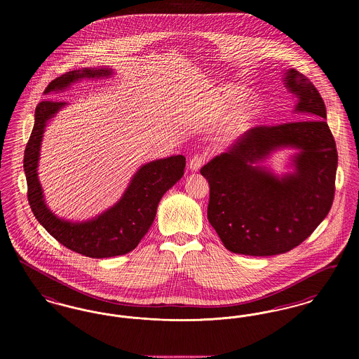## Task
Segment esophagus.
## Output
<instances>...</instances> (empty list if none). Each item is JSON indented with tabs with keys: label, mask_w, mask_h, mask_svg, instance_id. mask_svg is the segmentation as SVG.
Returning <instances> with one entry per match:
<instances>
[{
	"label": "esophagus",
	"mask_w": 359,
	"mask_h": 359,
	"mask_svg": "<svg viewBox=\"0 0 359 359\" xmlns=\"http://www.w3.org/2000/svg\"><path fill=\"white\" fill-rule=\"evenodd\" d=\"M203 157L202 156H195L189 160V164H188V168L191 172H196L201 170V167L203 165Z\"/></svg>",
	"instance_id": "esophagus-1"
}]
</instances>
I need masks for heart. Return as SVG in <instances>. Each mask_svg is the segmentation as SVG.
I'll list each match as a JSON object with an SVG mask.
<instances>
[{
	"label": "heart",
	"instance_id": "b5f03b06",
	"mask_svg": "<svg viewBox=\"0 0 359 359\" xmlns=\"http://www.w3.org/2000/svg\"><path fill=\"white\" fill-rule=\"evenodd\" d=\"M245 97L246 91L239 86L207 87L203 93L188 103L186 116L194 122H211L221 117L229 107L242 101ZM259 110L261 107L256 100H248L237 107L227 110L218 128V135L223 138L236 136L256 120Z\"/></svg>",
	"mask_w": 359,
	"mask_h": 359
}]
</instances>
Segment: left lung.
<instances>
[{"label":"left lung","instance_id":"left-lung-1","mask_svg":"<svg viewBox=\"0 0 359 359\" xmlns=\"http://www.w3.org/2000/svg\"><path fill=\"white\" fill-rule=\"evenodd\" d=\"M283 81L296 97L293 113L308 118L253 128L201 170L210 186L208 222L237 255L290 252L323 222L334 201L338 152L323 98L296 69ZM280 149H295L284 174L262 165Z\"/></svg>","mask_w":359,"mask_h":359}]
</instances>
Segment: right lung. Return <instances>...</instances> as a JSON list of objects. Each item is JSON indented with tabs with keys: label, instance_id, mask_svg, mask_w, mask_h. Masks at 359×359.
I'll return each mask as SVG.
<instances>
[{
	"label": "right lung",
	"instance_id": "obj_1",
	"mask_svg": "<svg viewBox=\"0 0 359 359\" xmlns=\"http://www.w3.org/2000/svg\"><path fill=\"white\" fill-rule=\"evenodd\" d=\"M111 75L110 67L74 69L53 79L44 93L65 91L81 79H103ZM65 106L67 103L43 101L36 107L34 129L24 154L29 205L39 223L69 250L91 258L126 255L148 233L163 195L184 175L186 157L177 154L142 164L120 201L91 219L75 222L60 218L46 203L37 168L46 128Z\"/></svg>",
	"mask_w": 359,
	"mask_h": 359
}]
</instances>
